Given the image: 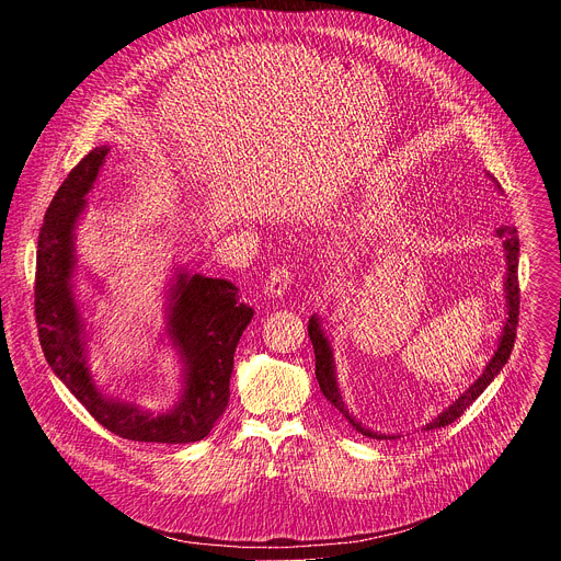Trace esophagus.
<instances>
[{"instance_id": "esophagus-1", "label": "esophagus", "mask_w": 561, "mask_h": 561, "mask_svg": "<svg viewBox=\"0 0 561 561\" xmlns=\"http://www.w3.org/2000/svg\"><path fill=\"white\" fill-rule=\"evenodd\" d=\"M290 282H293V273L286 266H275L268 273V279H266V295L273 297V299L284 297V293L288 290Z\"/></svg>"}]
</instances>
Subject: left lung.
<instances>
[{"instance_id":"8db88e82","label":"left lung","mask_w":561,"mask_h":561,"mask_svg":"<svg viewBox=\"0 0 561 561\" xmlns=\"http://www.w3.org/2000/svg\"><path fill=\"white\" fill-rule=\"evenodd\" d=\"M489 178L495 182V186L502 191L500 182L489 173ZM497 237L504 239V253H506V277H504V293H506V317H504V327H502V333H500V342H497V351L495 355L489 359L486 368L482 370V375H479L457 399L455 402L444 409L433 422H428L424 426V431H433V428H442V426H448L453 424L472 402L474 399L482 394L489 383L500 375V370L504 368V364L508 362L511 357V351H513V344H515V331H517V319H519V282H517V266H519V237H517V228L513 226H502L497 228ZM308 335H310V342H312V348H314V375H317V381H319V390L324 392V397L329 399V402L353 424V428L366 437H373V439H397L402 435H386V433H375L370 428H366L362 422H357L346 404H344V397H342V390H340V383H337V370H335V357H333V346H331V340L329 335L324 333L322 329V322H319V317L312 314L308 319Z\"/></svg>"}]
</instances>
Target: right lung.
Returning a JSON list of instances; mask_svg holds the SVG:
<instances>
[{"instance_id":"obj_1","label":"right lung","mask_w":561,"mask_h":561,"mask_svg":"<svg viewBox=\"0 0 561 561\" xmlns=\"http://www.w3.org/2000/svg\"><path fill=\"white\" fill-rule=\"evenodd\" d=\"M111 146L93 148L55 193L37 242L35 317L44 357L61 383L111 433L152 444L204 439L228 407L234 348L253 308L237 286L175 268L167 290L164 333L182 364L178 402L162 413L104 392L89 366L87 319L75 299V228L84 215Z\"/></svg>"}]
</instances>
